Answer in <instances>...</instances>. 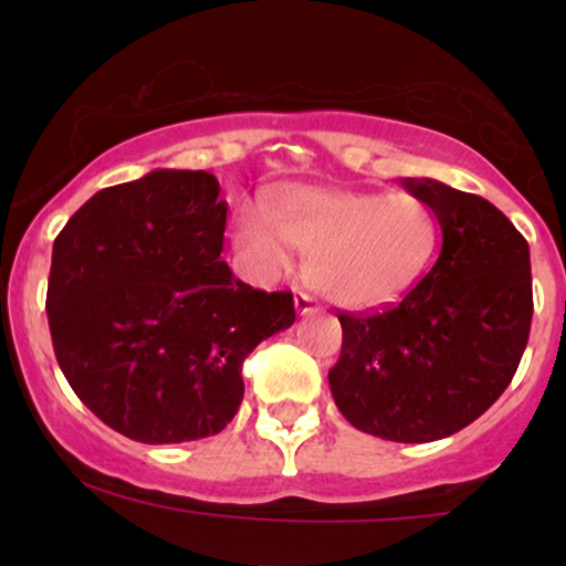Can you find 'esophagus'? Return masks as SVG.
<instances>
[{
	"label": "esophagus",
	"mask_w": 566,
	"mask_h": 566,
	"mask_svg": "<svg viewBox=\"0 0 566 566\" xmlns=\"http://www.w3.org/2000/svg\"><path fill=\"white\" fill-rule=\"evenodd\" d=\"M295 308H297V314H301V316H311V314H316V311H319L322 305L316 303V297H311L308 292H297V295H295Z\"/></svg>",
	"instance_id": "esophagus-1"
}]
</instances>
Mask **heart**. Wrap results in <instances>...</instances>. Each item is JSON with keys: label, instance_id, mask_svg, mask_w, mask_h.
<instances>
[{"label": "heart", "instance_id": "b5f03b06", "mask_svg": "<svg viewBox=\"0 0 566 566\" xmlns=\"http://www.w3.org/2000/svg\"><path fill=\"white\" fill-rule=\"evenodd\" d=\"M233 242L261 279L287 271L295 245L308 255V276L324 295L348 308H375L405 295L426 274L439 226L415 193L292 188L271 216L244 210Z\"/></svg>", "mask_w": 566, "mask_h": 566}]
</instances>
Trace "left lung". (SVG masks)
Listing matches in <instances>:
<instances>
[{
	"instance_id": "left-lung-1",
	"label": "left lung",
	"mask_w": 566,
	"mask_h": 566,
	"mask_svg": "<svg viewBox=\"0 0 566 566\" xmlns=\"http://www.w3.org/2000/svg\"><path fill=\"white\" fill-rule=\"evenodd\" d=\"M401 186L433 210L441 252L399 303L337 314L329 388L354 428L423 444L473 423L516 375L532 324L530 244L476 193L431 178Z\"/></svg>"
}]
</instances>
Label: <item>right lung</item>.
Segmentation results:
<instances>
[{
  "mask_svg": "<svg viewBox=\"0 0 566 566\" xmlns=\"http://www.w3.org/2000/svg\"><path fill=\"white\" fill-rule=\"evenodd\" d=\"M216 175L154 170L97 191L53 244L48 322L69 386L108 428L143 444L223 431L242 365L295 322L292 292L231 274Z\"/></svg>",
  "mask_w": 566,
  "mask_h": 566,
  "instance_id": "right-lung-1",
  "label": "right lung"
}]
</instances>
